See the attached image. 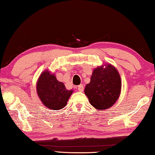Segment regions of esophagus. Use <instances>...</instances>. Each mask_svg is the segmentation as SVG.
<instances>
[{
    "instance_id": "34e87169",
    "label": "esophagus",
    "mask_w": 155,
    "mask_h": 155,
    "mask_svg": "<svg viewBox=\"0 0 155 155\" xmlns=\"http://www.w3.org/2000/svg\"><path fill=\"white\" fill-rule=\"evenodd\" d=\"M78 91H80V92H83V90H84L83 84H80V85L78 87Z\"/></svg>"
}]
</instances>
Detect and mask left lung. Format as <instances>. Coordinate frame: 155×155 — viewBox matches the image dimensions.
Here are the masks:
<instances>
[{
    "label": "left lung",
    "mask_w": 155,
    "mask_h": 155,
    "mask_svg": "<svg viewBox=\"0 0 155 155\" xmlns=\"http://www.w3.org/2000/svg\"><path fill=\"white\" fill-rule=\"evenodd\" d=\"M121 90L120 74L110 63L94 69L84 94L92 107L99 110L111 107L118 100Z\"/></svg>",
    "instance_id": "left-lung-1"
}]
</instances>
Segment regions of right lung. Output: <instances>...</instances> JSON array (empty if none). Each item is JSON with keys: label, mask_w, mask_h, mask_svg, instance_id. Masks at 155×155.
<instances>
[{"label": "right lung", "mask_w": 155, "mask_h": 155, "mask_svg": "<svg viewBox=\"0 0 155 155\" xmlns=\"http://www.w3.org/2000/svg\"><path fill=\"white\" fill-rule=\"evenodd\" d=\"M37 92L43 104L51 110L64 108L73 90H68L62 82L48 70L42 72L37 82Z\"/></svg>", "instance_id": "add662e5"}]
</instances>
